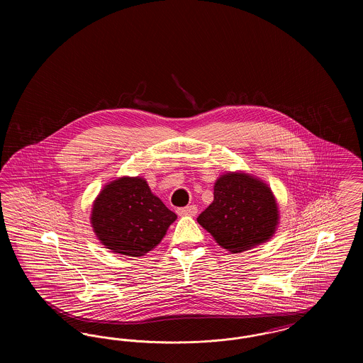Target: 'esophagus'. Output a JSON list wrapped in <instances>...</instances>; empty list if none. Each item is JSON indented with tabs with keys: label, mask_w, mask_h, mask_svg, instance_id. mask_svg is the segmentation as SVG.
Instances as JSON below:
<instances>
[{
	"label": "esophagus",
	"mask_w": 363,
	"mask_h": 363,
	"mask_svg": "<svg viewBox=\"0 0 363 363\" xmlns=\"http://www.w3.org/2000/svg\"><path fill=\"white\" fill-rule=\"evenodd\" d=\"M177 212L181 216H194L197 213V207L196 206H188V207L178 208Z\"/></svg>",
	"instance_id": "esophagus-1"
}]
</instances>
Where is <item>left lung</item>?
<instances>
[{
    "label": "left lung",
    "instance_id": "obj_1",
    "mask_svg": "<svg viewBox=\"0 0 363 363\" xmlns=\"http://www.w3.org/2000/svg\"><path fill=\"white\" fill-rule=\"evenodd\" d=\"M277 201L271 189L247 174L222 175L213 201L197 218L222 247L233 253L268 241L277 228Z\"/></svg>",
    "mask_w": 363,
    "mask_h": 363
}]
</instances>
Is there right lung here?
<instances>
[{"label":"right lung","instance_id":"obj_1","mask_svg":"<svg viewBox=\"0 0 363 363\" xmlns=\"http://www.w3.org/2000/svg\"><path fill=\"white\" fill-rule=\"evenodd\" d=\"M177 219L143 178L123 177L104 186L94 203L91 223L114 253L140 257L154 249Z\"/></svg>","mask_w":363,"mask_h":363}]
</instances>
